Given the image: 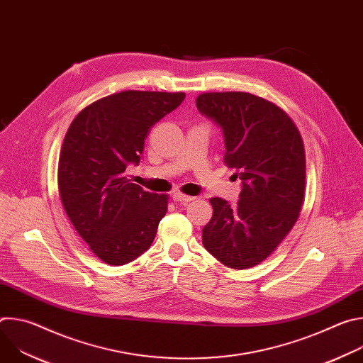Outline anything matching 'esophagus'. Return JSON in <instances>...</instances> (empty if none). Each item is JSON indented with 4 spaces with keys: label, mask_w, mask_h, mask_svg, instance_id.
<instances>
[{
    "label": "esophagus",
    "mask_w": 363,
    "mask_h": 363,
    "mask_svg": "<svg viewBox=\"0 0 363 363\" xmlns=\"http://www.w3.org/2000/svg\"><path fill=\"white\" fill-rule=\"evenodd\" d=\"M172 198H174V201H177V202H181V203H188V202H191V201L194 199V196H189V195H184V194H181V192H177V194H174V195H172Z\"/></svg>",
    "instance_id": "esophagus-1"
}]
</instances>
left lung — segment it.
I'll return each mask as SVG.
<instances>
[{"label": "left lung", "mask_w": 363, "mask_h": 363, "mask_svg": "<svg viewBox=\"0 0 363 363\" xmlns=\"http://www.w3.org/2000/svg\"><path fill=\"white\" fill-rule=\"evenodd\" d=\"M196 109L223 130L224 162L241 181L235 205L211 198L202 244L218 262L250 269L276 250L298 218L306 158L293 121L272 101L244 91L202 93Z\"/></svg>", "instance_id": "obj_1"}]
</instances>
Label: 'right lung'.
<instances>
[{
    "label": "right lung",
    "mask_w": 363,
    "mask_h": 363,
    "mask_svg": "<svg viewBox=\"0 0 363 363\" xmlns=\"http://www.w3.org/2000/svg\"><path fill=\"white\" fill-rule=\"evenodd\" d=\"M185 93L126 90L96 100L72 122L59 160L65 211L90 250L111 266L130 263L157 235L168 196L132 184L150 128L175 111Z\"/></svg>",
    "instance_id": "right-lung-1"
}]
</instances>
